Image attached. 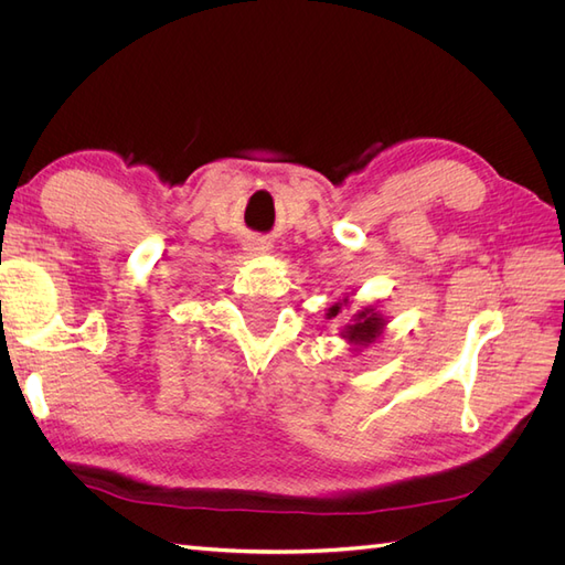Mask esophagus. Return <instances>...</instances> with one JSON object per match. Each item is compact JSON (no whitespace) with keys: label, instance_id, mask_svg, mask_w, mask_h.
<instances>
[{"label":"esophagus","instance_id":"obj_1","mask_svg":"<svg viewBox=\"0 0 565 565\" xmlns=\"http://www.w3.org/2000/svg\"><path fill=\"white\" fill-rule=\"evenodd\" d=\"M247 249L254 254H266L270 249V243L262 241V237H252V241L247 243Z\"/></svg>","mask_w":565,"mask_h":565}]
</instances>
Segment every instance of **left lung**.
I'll list each match as a JSON object with an SVG mask.
<instances>
[{
	"label": "left lung",
	"mask_w": 565,
	"mask_h": 565,
	"mask_svg": "<svg viewBox=\"0 0 565 565\" xmlns=\"http://www.w3.org/2000/svg\"><path fill=\"white\" fill-rule=\"evenodd\" d=\"M344 303H349V299H344ZM339 311H341V303H334L332 309L328 311V318L339 316ZM351 320L353 322H349L347 328L341 330V337H344L349 344H353V347L374 344V339L382 334L384 324H386V318L377 309H374V306H367V309L358 311Z\"/></svg>",
	"instance_id": "1"
}]
</instances>
